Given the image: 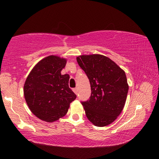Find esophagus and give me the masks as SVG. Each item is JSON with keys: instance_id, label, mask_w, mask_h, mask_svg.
<instances>
[{"instance_id": "1", "label": "esophagus", "mask_w": 159, "mask_h": 159, "mask_svg": "<svg viewBox=\"0 0 159 159\" xmlns=\"http://www.w3.org/2000/svg\"><path fill=\"white\" fill-rule=\"evenodd\" d=\"M73 91H74V93H75V94H77V93H78V89H77V88H74V89H73Z\"/></svg>"}]
</instances>
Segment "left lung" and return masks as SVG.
<instances>
[{
    "label": "left lung",
    "mask_w": 159,
    "mask_h": 159,
    "mask_svg": "<svg viewBox=\"0 0 159 159\" xmlns=\"http://www.w3.org/2000/svg\"><path fill=\"white\" fill-rule=\"evenodd\" d=\"M77 61L90 83V100L82 102L88 120L96 127L110 125L122 111L127 100L129 85L125 71L101 54L79 56Z\"/></svg>",
    "instance_id": "1"
}]
</instances>
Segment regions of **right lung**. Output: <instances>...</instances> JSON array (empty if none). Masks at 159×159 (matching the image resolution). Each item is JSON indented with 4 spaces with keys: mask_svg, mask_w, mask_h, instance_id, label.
<instances>
[{
    "mask_svg": "<svg viewBox=\"0 0 159 159\" xmlns=\"http://www.w3.org/2000/svg\"><path fill=\"white\" fill-rule=\"evenodd\" d=\"M67 59L48 56L40 60L27 76L24 95L32 114L46 122L62 118L77 98L69 88V75H61Z\"/></svg>",
    "mask_w": 159,
    "mask_h": 159,
    "instance_id": "add662e5",
    "label": "right lung"
}]
</instances>
